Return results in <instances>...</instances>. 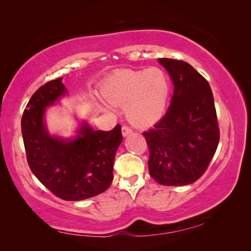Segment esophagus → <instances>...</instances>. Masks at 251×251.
I'll use <instances>...</instances> for the list:
<instances>
[{"instance_id":"1","label":"esophagus","mask_w":251,"mask_h":251,"mask_svg":"<svg viewBox=\"0 0 251 251\" xmlns=\"http://www.w3.org/2000/svg\"><path fill=\"white\" fill-rule=\"evenodd\" d=\"M121 132H123L124 136H127L128 134L132 133V128L128 127L127 126H123V127H121Z\"/></svg>"}]
</instances>
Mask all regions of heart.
Returning <instances> with one entry per match:
<instances>
[{"label":"heart","mask_w":251,"mask_h":251,"mask_svg":"<svg viewBox=\"0 0 251 251\" xmlns=\"http://www.w3.org/2000/svg\"><path fill=\"white\" fill-rule=\"evenodd\" d=\"M170 95V79L161 68L123 70L103 82L101 96L105 102L125 107L127 119L147 127L160 119Z\"/></svg>","instance_id":"1"}]
</instances>
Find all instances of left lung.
I'll list each match as a JSON object with an SVG mask.
<instances>
[{
  "instance_id": "8db88e82",
  "label": "left lung",
  "mask_w": 251,
  "mask_h": 251,
  "mask_svg": "<svg viewBox=\"0 0 251 251\" xmlns=\"http://www.w3.org/2000/svg\"><path fill=\"white\" fill-rule=\"evenodd\" d=\"M169 71L174 94L164 116L143 133L149 172L159 184H191L207 170L220 130L208 81L184 60L159 58Z\"/></svg>"
}]
</instances>
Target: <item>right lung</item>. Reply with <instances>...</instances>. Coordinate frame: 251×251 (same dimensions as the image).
<instances>
[{
	"instance_id": "obj_1",
	"label": "right lung",
	"mask_w": 251,
	"mask_h": 251,
	"mask_svg": "<svg viewBox=\"0 0 251 251\" xmlns=\"http://www.w3.org/2000/svg\"><path fill=\"white\" fill-rule=\"evenodd\" d=\"M62 78L45 83L30 98L22 117L27 161L34 176L58 198L79 201L107 191L113 164L123 141L121 126L93 131L83 125L72 141L52 138L43 123L47 105L66 93Z\"/></svg>"
}]
</instances>
